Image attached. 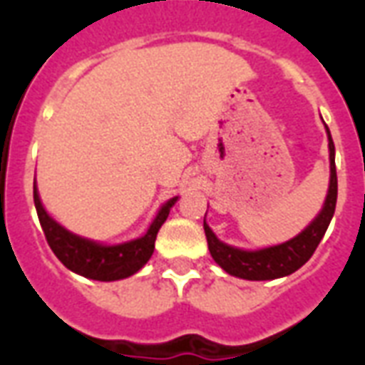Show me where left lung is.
<instances>
[{
    "instance_id": "8db88e82",
    "label": "left lung",
    "mask_w": 365,
    "mask_h": 365,
    "mask_svg": "<svg viewBox=\"0 0 365 365\" xmlns=\"http://www.w3.org/2000/svg\"><path fill=\"white\" fill-rule=\"evenodd\" d=\"M329 133V130H327ZM329 160H331V182L327 199L318 214L304 232L287 243L275 245L262 250H241L230 245L222 243L216 239L212 230L205 224V235L208 241V250L216 260L220 268H224L230 275L250 279V282H264V279H275L297 272V269L310 260L314 250L318 249L319 241L327 232L331 218L335 214L337 205V170H335V145L329 133Z\"/></svg>"
}]
</instances>
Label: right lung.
<instances>
[{
  "label": "right lung",
  "mask_w": 365,
  "mask_h": 365,
  "mask_svg": "<svg viewBox=\"0 0 365 365\" xmlns=\"http://www.w3.org/2000/svg\"><path fill=\"white\" fill-rule=\"evenodd\" d=\"M174 202L176 199H170L158 210L157 218L153 220L149 232L143 237L133 239L130 243L115 245V247H103V245H97L93 241L66 232L65 227H61L55 220L49 218V214L41 207L34 185L36 212L40 218L41 230L46 233L47 245L51 247L55 257L72 272H76L83 277H90V279H97V282L124 279L145 266L155 250V239H157L158 230L168 218Z\"/></svg>",
  "instance_id": "add662e5"
}]
</instances>
